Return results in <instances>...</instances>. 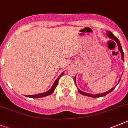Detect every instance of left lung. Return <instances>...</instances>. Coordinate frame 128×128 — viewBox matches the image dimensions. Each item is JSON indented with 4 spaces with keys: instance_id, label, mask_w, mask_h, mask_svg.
Masks as SVG:
<instances>
[{
    "instance_id": "obj_1",
    "label": "left lung",
    "mask_w": 128,
    "mask_h": 128,
    "mask_svg": "<svg viewBox=\"0 0 128 128\" xmlns=\"http://www.w3.org/2000/svg\"><path fill=\"white\" fill-rule=\"evenodd\" d=\"M106 34H107V36L108 37H109L110 38H112V39L114 40L115 41H116V42H117V44H118V48H119V50L120 51V53H121V56H122V59L123 61L124 60V52H123V51H122V47H121V45H120V42H119V39H118L117 37H115L114 36L113 34H112V33L110 32H108L107 31L106 32ZM76 77H75V82H76ZM120 78L119 79V81H120ZM116 87V86H115V87H114L113 88L111 89L110 90H109L108 91H107V92H104V93H102V94H95V95H94V94H88V93H86V92H82V91H81L80 90H78V92H80L81 94H83V95H85V96H90V97H93V98H98V97H102V96H104L106 95V94H108V93H110V92H112V91H113L115 89V88Z\"/></svg>"
}]
</instances>
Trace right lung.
<instances>
[{"label":"right lung","mask_w":128,"mask_h":128,"mask_svg":"<svg viewBox=\"0 0 128 128\" xmlns=\"http://www.w3.org/2000/svg\"><path fill=\"white\" fill-rule=\"evenodd\" d=\"M63 73H62V74H61L60 76L59 77H58V78H57V79H56V80H55L53 86H52V87L51 88V90H50L48 91H47V92H44V93L38 94H36V95H26V97H29V98H42V97H44V96H46L50 95V94H52V92H54V91L55 88H56V86H57V85H58V81H59L60 78V77H62V76H63Z\"/></svg>","instance_id":"obj_1"}]
</instances>
